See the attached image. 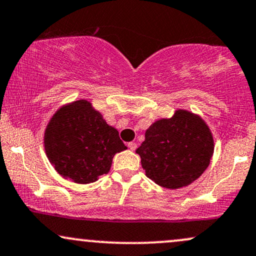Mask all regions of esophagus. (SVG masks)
I'll return each mask as SVG.
<instances>
[{
	"instance_id": "1",
	"label": "esophagus",
	"mask_w": 256,
	"mask_h": 256,
	"mask_svg": "<svg viewBox=\"0 0 256 256\" xmlns=\"http://www.w3.org/2000/svg\"><path fill=\"white\" fill-rule=\"evenodd\" d=\"M128 149H130V150H132V152H134V150H136L137 144L134 143V142H130V143H128Z\"/></svg>"
}]
</instances>
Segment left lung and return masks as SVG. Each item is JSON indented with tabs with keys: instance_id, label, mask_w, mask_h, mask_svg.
<instances>
[{
	"instance_id": "8db88e82",
	"label": "left lung",
	"mask_w": 256,
	"mask_h": 256,
	"mask_svg": "<svg viewBox=\"0 0 256 256\" xmlns=\"http://www.w3.org/2000/svg\"><path fill=\"white\" fill-rule=\"evenodd\" d=\"M214 137L206 122L194 113L175 110L146 131V140L136 152L146 175L169 190L188 186L210 164Z\"/></svg>"
}]
</instances>
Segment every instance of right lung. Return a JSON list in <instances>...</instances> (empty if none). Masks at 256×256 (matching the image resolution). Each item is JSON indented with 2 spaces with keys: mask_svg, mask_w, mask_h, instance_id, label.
Masks as SVG:
<instances>
[{
  "mask_svg": "<svg viewBox=\"0 0 256 256\" xmlns=\"http://www.w3.org/2000/svg\"><path fill=\"white\" fill-rule=\"evenodd\" d=\"M48 158L58 174L76 184H90L107 174L116 152L128 148L119 132L87 100L60 107L44 134Z\"/></svg>",
  "mask_w": 256,
  "mask_h": 256,
  "instance_id": "add662e5",
  "label": "right lung"
}]
</instances>
